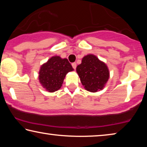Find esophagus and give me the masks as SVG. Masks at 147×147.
<instances>
[{"label": "esophagus", "mask_w": 147, "mask_h": 147, "mask_svg": "<svg viewBox=\"0 0 147 147\" xmlns=\"http://www.w3.org/2000/svg\"><path fill=\"white\" fill-rule=\"evenodd\" d=\"M72 66H73V68L74 69H76V63H75V62H74V63H72Z\"/></svg>", "instance_id": "obj_1"}]
</instances>
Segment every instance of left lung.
I'll return each mask as SVG.
<instances>
[{
  "label": "left lung",
  "mask_w": 147,
  "mask_h": 147,
  "mask_svg": "<svg viewBox=\"0 0 147 147\" xmlns=\"http://www.w3.org/2000/svg\"><path fill=\"white\" fill-rule=\"evenodd\" d=\"M76 72L84 88L91 92L102 89L109 76L106 64L92 54L84 57L82 63L77 66Z\"/></svg>",
  "instance_id": "8db88e82"
}]
</instances>
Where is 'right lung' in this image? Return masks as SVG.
<instances>
[{
    "label": "right lung",
    "mask_w": 147,
    "mask_h": 147,
    "mask_svg": "<svg viewBox=\"0 0 147 147\" xmlns=\"http://www.w3.org/2000/svg\"><path fill=\"white\" fill-rule=\"evenodd\" d=\"M73 70L67 59L53 56L41 67L39 82L47 91L54 92L60 89L67 73Z\"/></svg>",
    "instance_id": "1"
}]
</instances>
